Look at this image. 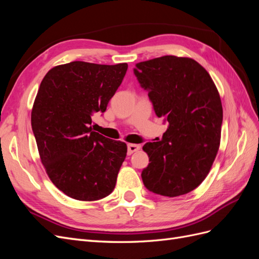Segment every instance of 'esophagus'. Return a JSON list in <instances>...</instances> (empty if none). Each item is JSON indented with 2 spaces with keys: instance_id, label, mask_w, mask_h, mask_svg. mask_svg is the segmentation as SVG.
<instances>
[{
  "instance_id": "1",
  "label": "esophagus",
  "mask_w": 259,
  "mask_h": 259,
  "mask_svg": "<svg viewBox=\"0 0 259 259\" xmlns=\"http://www.w3.org/2000/svg\"><path fill=\"white\" fill-rule=\"evenodd\" d=\"M140 150V146L139 145H135V144H128L127 145V154H132L136 151Z\"/></svg>"
}]
</instances>
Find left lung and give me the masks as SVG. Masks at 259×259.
I'll list each match as a JSON object with an SVG mask.
<instances>
[{
    "label": "left lung",
    "mask_w": 259,
    "mask_h": 259,
    "mask_svg": "<svg viewBox=\"0 0 259 259\" xmlns=\"http://www.w3.org/2000/svg\"><path fill=\"white\" fill-rule=\"evenodd\" d=\"M134 73L168 122L156 143H147L149 156L142 178L148 190L174 198L194 190L209 173L221 145L223 106L214 81L198 61L162 56L138 62Z\"/></svg>",
    "instance_id": "left-lung-1"
}]
</instances>
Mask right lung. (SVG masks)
<instances>
[{"instance_id": "1", "label": "right lung", "mask_w": 259, "mask_h": 259, "mask_svg": "<svg viewBox=\"0 0 259 259\" xmlns=\"http://www.w3.org/2000/svg\"><path fill=\"white\" fill-rule=\"evenodd\" d=\"M127 64L72 61L45 74L31 125L51 182L68 197L96 201L110 194L127 152L125 143L92 131V114L105 112Z\"/></svg>"}]
</instances>
